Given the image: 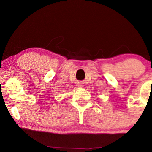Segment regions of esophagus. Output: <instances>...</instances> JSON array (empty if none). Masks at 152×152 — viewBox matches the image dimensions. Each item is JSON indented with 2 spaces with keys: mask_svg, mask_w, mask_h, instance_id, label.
<instances>
[{
  "mask_svg": "<svg viewBox=\"0 0 152 152\" xmlns=\"http://www.w3.org/2000/svg\"><path fill=\"white\" fill-rule=\"evenodd\" d=\"M78 86H83V85H82L81 83H79V84H78Z\"/></svg>",
  "mask_w": 152,
  "mask_h": 152,
  "instance_id": "34e87169",
  "label": "esophagus"
}]
</instances>
